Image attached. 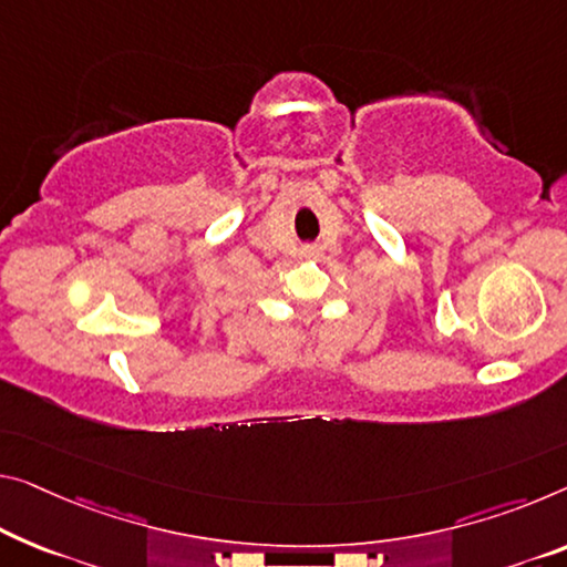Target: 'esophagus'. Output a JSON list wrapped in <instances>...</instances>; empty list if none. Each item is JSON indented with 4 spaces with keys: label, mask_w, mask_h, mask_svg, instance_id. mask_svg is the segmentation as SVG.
Segmentation results:
<instances>
[{
    "label": "esophagus",
    "mask_w": 567,
    "mask_h": 567,
    "mask_svg": "<svg viewBox=\"0 0 567 567\" xmlns=\"http://www.w3.org/2000/svg\"><path fill=\"white\" fill-rule=\"evenodd\" d=\"M319 254H321L319 246H303L301 248V256H307V258H317Z\"/></svg>",
    "instance_id": "34e87169"
}]
</instances>
